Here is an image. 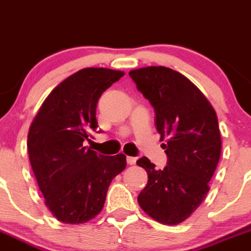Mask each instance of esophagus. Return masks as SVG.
Segmentation results:
<instances>
[{
	"mask_svg": "<svg viewBox=\"0 0 251 251\" xmlns=\"http://www.w3.org/2000/svg\"><path fill=\"white\" fill-rule=\"evenodd\" d=\"M126 161H127L128 165H135V163H136V157H132V156H127V157H126Z\"/></svg>",
	"mask_w": 251,
	"mask_h": 251,
	"instance_id": "34e87169",
	"label": "esophagus"
}]
</instances>
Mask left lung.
Instances as JSON below:
<instances>
[{
    "label": "left lung",
    "mask_w": 251,
    "mask_h": 251,
    "mask_svg": "<svg viewBox=\"0 0 251 251\" xmlns=\"http://www.w3.org/2000/svg\"><path fill=\"white\" fill-rule=\"evenodd\" d=\"M128 75L153 106L168 157L163 170L147 157L137 161L149 177L137 202L156 222L176 226L191 217L209 192L222 152L217 114L202 91L176 70L146 67Z\"/></svg>",
    "instance_id": "left-lung-1"
}]
</instances>
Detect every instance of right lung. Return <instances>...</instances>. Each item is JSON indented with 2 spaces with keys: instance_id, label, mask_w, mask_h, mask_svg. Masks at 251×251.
<instances>
[{
  "instance_id": "1",
  "label": "right lung",
  "mask_w": 251,
  "mask_h": 251,
  "mask_svg": "<svg viewBox=\"0 0 251 251\" xmlns=\"http://www.w3.org/2000/svg\"><path fill=\"white\" fill-rule=\"evenodd\" d=\"M124 74L107 68L74 73L51 90L30 124V166L44 203L62 223L97 217L112 178L125 170V154L102 156L83 145L98 127V100Z\"/></svg>"
}]
</instances>
